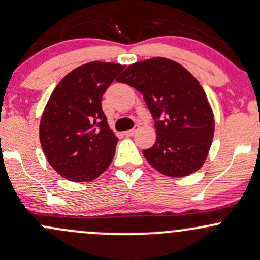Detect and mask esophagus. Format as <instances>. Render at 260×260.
<instances>
[{
    "mask_svg": "<svg viewBox=\"0 0 260 260\" xmlns=\"http://www.w3.org/2000/svg\"><path fill=\"white\" fill-rule=\"evenodd\" d=\"M137 131H138V125H136V127H135V128H132V129L125 131L124 135H125V136H128V137H129V136H133V135H135V133L137 132Z\"/></svg>",
    "mask_w": 260,
    "mask_h": 260,
    "instance_id": "1",
    "label": "esophagus"
}]
</instances>
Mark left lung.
<instances>
[{"instance_id":"obj_1","label":"left lung","mask_w":260,"mask_h":260,"mask_svg":"<svg viewBox=\"0 0 260 260\" xmlns=\"http://www.w3.org/2000/svg\"><path fill=\"white\" fill-rule=\"evenodd\" d=\"M143 94L157 139L143 155L168 177H185L208 155L214 116L204 89L192 73L172 59L155 57L128 66L117 78Z\"/></svg>"}]
</instances>
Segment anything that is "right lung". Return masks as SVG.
Wrapping results in <instances>:
<instances>
[{
    "mask_svg": "<svg viewBox=\"0 0 260 260\" xmlns=\"http://www.w3.org/2000/svg\"><path fill=\"white\" fill-rule=\"evenodd\" d=\"M125 66L89 62L66 75L52 92L40 123V141L52 168L71 182L103 173L118 138L102 111V95Z\"/></svg>",
    "mask_w": 260,
    "mask_h": 260,
    "instance_id": "1",
    "label": "right lung"
}]
</instances>
